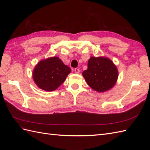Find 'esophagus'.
Here are the masks:
<instances>
[{
  "label": "esophagus",
  "instance_id": "34e87169",
  "mask_svg": "<svg viewBox=\"0 0 150 150\" xmlns=\"http://www.w3.org/2000/svg\"><path fill=\"white\" fill-rule=\"evenodd\" d=\"M74 71H75V72L76 73H80V69H78V68H75Z\"/></svg>",
  "mask_w": 150,
  "mask_h": 150
}]
</instances>
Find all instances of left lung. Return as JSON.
I'll return each instance as SVG.
<instances>
[{
    "label": "left lung",
    "instance_id": "left-lung-1",
    "mask_svg": "<svg viewBox=\"0 0 150 150\" xmlns=\"http://www.w3.org/2000/svg\"><path fill=\"white\" fill-rule=\"evenodd\" d=\"M82 75L92 89L98 92H103L115 84L118 71L109 59L91 57L88 60V69L82 72Z\"/></svg>",
    "mask_w": 150,
    "mask_h": 150
}]
</instances>
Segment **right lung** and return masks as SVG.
I'll list each match as a JSON object with an SVG mask.
<instances>
[{
  "label": "right lung",
  "instance_id": "obj_1",
  "mask_svg": "<svg viewBox=\"0 0 150 150\" xmlns=\"http://www.w3.org/2000/svg\"><path fill=\"white\" fill-rule=\"evenodd\" d=\"M70 71L71 69L68 66L54 57L38 63L33 70V81L42 90L54 91L64 82Z\"/></svg>",
  "mask_w": 150,
  "mask_h": 150
}]
</instances>
